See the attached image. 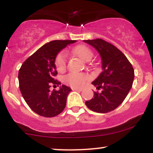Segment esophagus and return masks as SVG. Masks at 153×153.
I'll use <instances>...</instances> for the list:
<instances>
[{"instance_id": "1", "label": "esophagus", "mask_w": 153, "mask_h": 153, "mask_svg": "<svg viewBox=\"0 0 153 153\" xmlns=\"http://www.w3.org/2000/svg\"><path fill=\"white\" fill-rule=\"evenodd\" d=\"M82 88H73V91H82Z\"/></svg>"}]
</instances>
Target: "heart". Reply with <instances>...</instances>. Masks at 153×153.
Listing matches in <instances>:
<instances>
[{"instance_id": "heart-1", "label": "heart", "mask_w": 153, "mask_h": 153, "mask_svg": "<svg viewBox=\"0 0 153 153\" xmlns=\"http://www.w3.org/2000/svg\"><path fill=\"white\" fill-rule=\"evenodd\" d=\"M73 52L78 57L85 61L91 60L94 56V53L91 49L85 45H80L75 47ZM54 64L57 71H65L67 65L66 54L63 52H59L56 57ZM88 80V75L82 73H70L67 75L64 78L65 83L74 88H81L84 86Z\"/></svg>"}]
</instances>
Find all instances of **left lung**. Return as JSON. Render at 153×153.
Wrapping results in <instances>:
<instances>
[{
    "mask_svg": "<svg viewBox=\"0 0 153 153\" xmlns=\"http://www.w3.org/2000/svg\"><path fill=\"white\" fill-rule=\"evenodd\" d=\"M99 52L103 72L93 85L101 93L85 101L89 109L97 113H108L117 108L129 94L134 78L133 67L125 55L114 45L101 39L83 40Z\"/></svg>",
    "mask_w": 153,
    "mask_h": 153,
    "instance_id": "left-lung-1",
    "label": "left lung"
}]
</instances>
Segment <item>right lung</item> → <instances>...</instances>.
Wrapping results in <instances>:
<instances>
[{
	"instance_id": "obj_1",
	"label": "right lung",
	"mask_w": 153,
	"mask_h": 153,
	"mask_svg": "<svg viewBox=\"0 0 153 153\" xmlns=\"http://www.w3.org/2000/svg\"><path fill=\"white\" fill-rule=\"evenodd\" d=\"M75 40H54L40 47L23 63L19 71V88L28 106L37 114L53 117L59 114L66 106L71 89L62 85L59 90L50 88L60 85L55 80L57 74L54 61L57 54Z\"/></svg>"
}]
</instances>
